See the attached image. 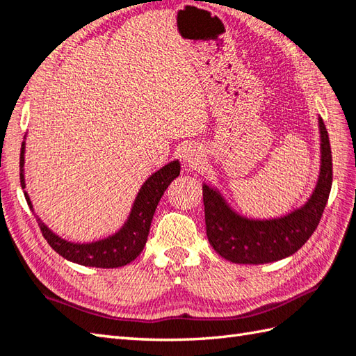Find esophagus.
Wrapping results in <instances>:
<instances>
[{
	"mask_svg": "<svg viewBox=\"0 0 356 356\" xmlns=\"http://www.w3.org/2000/svg\"><path fill=\"white\" fill-rule=\"evenodd\" d=\"M182 161L188 170H195L203 161V151L197 145H190L184 149Z\"/></svg>",
	"mask_w": 356,
	"mask_h": 356,
	"instance_id": "1",
	"label": "esophagus"
}]
</instances>
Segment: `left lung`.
<instances>
[{"instance_id": "obj_1", "label": "left lung", "mask_w": 356, "mask_h": 356, "mask_svg": "<svg viewBox=\"0 0 356 356\" xmlns=\"http://www.w3.org/2000/svg\"><path fill=\"white\" fill-rule=\"evenodd\" d=\"M321 138V168L315 190L303 207L291 214L269 220L241 217L214 188L203 185L207 236L214 251L240 264H263L286 259L303 246L318 226L332 188V151L323 119H318Z\"/></svg>"}]
</instances>
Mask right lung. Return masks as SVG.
<instances>
[{"mask_svg":"<svg viewBox=\"0 0 356 356\" xmlns=\"http://www.w3.org/2000/svg\"><path fill=\"white\" fill-rule=\"evenodd\" d=\"M24 151L26 142H22L19 156V182L22 190L26 188ZM179 172L180 163L177 161H172L154 174H151L139 190L138 197H136L133 203L130 217H128L125 225L115 236H110L104 240L82 245L72 243V241H67L58 237L55 232H51L40 218H38V225H40L42 236L47 240V243L67 260L82 264V266L93 268L125 266V264L133 261L142 252L143 246L147 243L151 220H153L157 203L161 200L168 185L179 176ZM24 195L30 209L33 211L32 202H30V197L26 191Z\"/></svg>","mask_w":356,"mask_h":356,"instance_id":"obj_1","label":"right lung"}]
</instances>
